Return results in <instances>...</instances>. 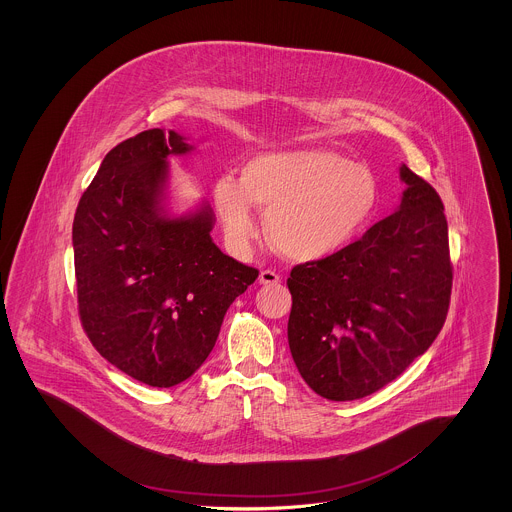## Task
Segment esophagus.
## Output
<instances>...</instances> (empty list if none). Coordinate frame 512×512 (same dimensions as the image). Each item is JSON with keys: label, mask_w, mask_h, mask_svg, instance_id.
I'll return each instance as SVG.
<instances>
[{"label": "esophagus", "mask_w": 512, "mask_h": 512, "mask_svg": "<svg viewBox=\"0 0 512 512\" xmlns=\"http://www.w3.org/2000/svg\"><path fill=\"white\" fill-rule=\"evenodd\" d=\"M280 282V276L274 272V270H261L259 274V284L263 286H274Z\"/></svg>", "instance_id": "34e87169"}]
</instances>
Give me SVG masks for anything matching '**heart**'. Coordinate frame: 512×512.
<instances>
[{
    "label": "heart",
    "instance_id": "1",
    "mask_svg": "<svg viewBox=\"0 0 512 512\" xmlns=\"http://www.w3.org/2000/svg\"><path fill=\"white\" fill-rule=\"evenodd\" d=\"M213 201L226 236L245 247L257 234L253 205L267 211L272 247L293 261H318L349 244L372 217L378 182L338 151L301 147L245 161L240 182L220 176Z\"/></svg>",
    "mask_w": 512,
    "mask_h": 512
}]
</instances>
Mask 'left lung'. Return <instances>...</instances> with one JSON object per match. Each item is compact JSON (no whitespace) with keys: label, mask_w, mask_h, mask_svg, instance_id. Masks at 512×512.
<instances>
[{"label":"left lung","mask_w":512,"mask_h":512,"mask_svg":"<svg viewBox=\"0 0 512 512\" xmlns=\"http://www.w3.org/2000/svg\"><path fill=\"white\" fill-rule=\"evenodd\" d=\"M395 213L340 251L292 268L288 343L309 388L353 401L420 357L447 317L453 267L438 192L407 165Z\"/></svg>","instance_id":"obj_1"}]
</instances>
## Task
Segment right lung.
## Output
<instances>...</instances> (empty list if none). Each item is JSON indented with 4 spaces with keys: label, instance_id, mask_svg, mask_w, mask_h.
<instances>
[{
    "label": "right lung",
    "instance_id": "obj_1",
    "mask_svg": "<svg viewBox=\"0 0 512 512\" xmlns=\"http://www.w3.org/2000/svg\"><path fill=\"white\" fill-rule=\"evenodd\" d=\"M194 146L151 128L113 147L73 222L82 326L103 359L153 388L205 363L232 301L259 276L211 238L213 209H167L169 157Z\"/></svg>",
    "mask_w": 512,
    "mask_h": 512
}]
</instances>
